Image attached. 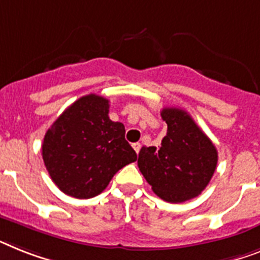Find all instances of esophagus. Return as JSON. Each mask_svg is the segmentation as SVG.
Returning <instances> with one entry per match:
<instances>
[{
	"instance_id": "esophagus-1",
	"label": "esophagus",
	"mask_w": 260,
	"mask_h": 260,
	"mask_svg": "<svg viewBox=\"0 0 260 260\" xmlns=\"http://www.w3.org/2000/svg\"><path fill=\"white\" fill-rule=\"evenodd\" d=\"M133 147H134L135 153H137V154H139V150H141V143H139V142L134 143V145H133Z\"/></svg>"
}]
</instances>
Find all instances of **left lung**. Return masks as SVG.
Instances as JSON below:
<instances>
[{
    "mask_svg": "<svg viewBox=\"0 0 260 260\" xmlns=\"http://www.w3.org/2000/svg\"><path fill=\"white\" fill-rule=\"evenodd\" d=\"M162 119L167 134L160 146H143L138 167L153 191L170 203L198 197L211 181L218 151L190 114L177 107H165Z\"/></svg>",
    "mask_w": 260,
    "mask_h": 260,
    "instance_id": "left-lung-1",
    "label": "left lung"
}]
</instances>
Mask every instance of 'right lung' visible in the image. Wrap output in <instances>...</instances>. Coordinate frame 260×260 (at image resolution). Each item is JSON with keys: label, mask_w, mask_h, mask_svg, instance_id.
Here are the masks:
<instances>
[{"label": "right lung", "mask_w": 260, "mask_h": 260, "mask_svg": "<svg viewBox=\"0 0 260 260\" xmlns=\"http://www.w3.org/2000/svg\"><path fill=\"white\" fill-rule=\"evenodd\" d=\"M109 100L81 96L45 134L42 158L57 187L78 199L93 198L137 154L125 139V126L109 118Z\"/></svg>", "instance_id": "1"}]
</instances>
